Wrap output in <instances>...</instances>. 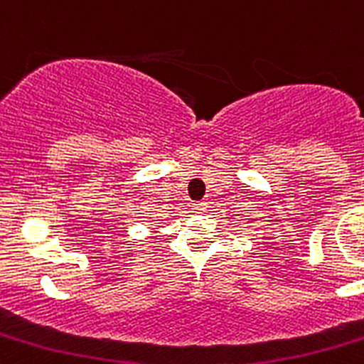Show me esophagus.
<instances>
[{
	"label": "esophagus",
	"instance_id": "obj_1",
	"mask_svg": "<svg viewBox=\"0 0 364 364\" xmlns=\"http://www.w3.org/2000/svg\"><path fill=\"white\" fill-rule=\"evenodd\" d=\"M193 210H196L197 213H204V210H206V203H193Z\"/></svg>",
	"mask_w": 364,
	"mask_h": 364
}]
</instances>
